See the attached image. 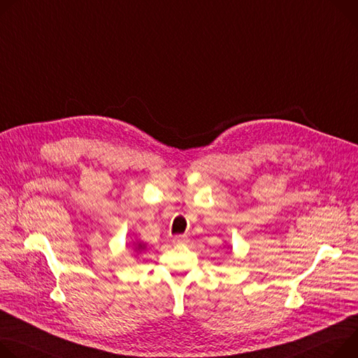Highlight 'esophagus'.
<instances>
[{
    "label": "esophagus",
    "mask_w": 358,
    "mask_h": 358,
    "mask_svg": "<svg viewBox=\"0 0 358 358\" xmlns=\"http://www.w3.org/2000/svg\"><path fill=\"white\" fill-rule=\"evenodd\" d=\"M173 243H174V244H185V243H188V237H187L185 234L176 236V237L173 238Z\"/></svg>",
    "instance_id": "1"
}]
</instances>
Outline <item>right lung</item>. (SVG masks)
<instances>
[{"mask_svg": "<svg viewBox=\"0 0 358 358\" xmlns=\"http://www.w3.org/2000/svg\"><path fill=\"white\" fill-rule=\"evenodd\" d=\"M143 248V245L141 244H138V250H141Z\"/></svg>", "mask_w": 358, "mask_h": 358, "instance_id": "obj_1", "label": "right lung"}]
</instances>
